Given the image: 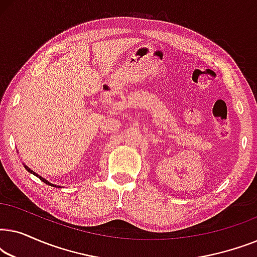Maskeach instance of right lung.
<instances>
[{
  "mask_svg": "<svg viewBox=\"0 0 257 257\" xmlns=\"http://www.w3.org/2000/svg\"><path fill=\"white\" fill-rule=\"evenodd\" d=\"M24 168H26V170H27L28 172H29V173H31V174H34V175H35V177H37L38 179H40V180H42V181H43V182H44V184H47V185H49V186H52V187H58V188H61V186H56V185H54V184H51V182H49V181L47 180V179L42 178L40 174H37V173H36V172H34L33 170H30V168H29V167H28V166H27V165H24Z\"/></svg>",
  "mask_w": 257,
  "mask_h": 257,
  "instance_id": "obj_1",
  "label": "right lung"
}]
</instances>
